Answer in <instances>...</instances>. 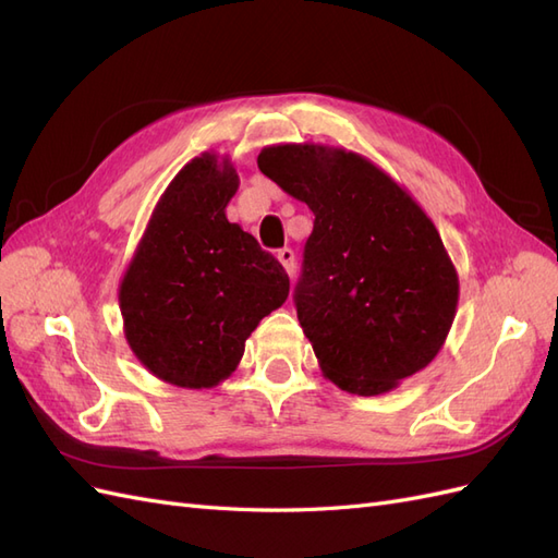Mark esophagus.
<instances>
[{"label":"esophagus","instance_id":"obj_1","mask_svg":"<svg viewBox=\"0 0 558 558\" xmlns=\"http://www.w3.org/2000/svg\"><path fill=\"white\" fill-rule=\"evenodd\" d=\"M277 258L283 265L286 272H289V277H293V272H295V253L291 248H279Z\"/></svg>","mask_w":558,"mask_h":558}]
</instances>
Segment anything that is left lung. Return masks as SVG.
I'll return each mask as SVG.
<instances>
[{"label": "left lung", "instance_id": "8db88e82", "mask_svg": "<svg viewBox=\"0 0 558 558\" xmlns=\"http://www.w3.org/2000/svg\"><path fill=\"white\" fill-rule=\"evenodd\" d=\"M258 167L314 214L295 310L320 373L347 393L393 391L440 353L453 324L459 275L440 232L353 150L275 144Z\"/></svg>", "mask_w": 558, "mask_h": 558}]
</instances>
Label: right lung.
<instances>
[{"label": "right lung", "instance_id": "obj_1", "mask_svg": "<svg viewBox=\"0 0 558 558\" xmlns=\"http://www.w3.org/2000/svg\"><path fill=\"white\" fill-rule=\"evenodd\" d=\"M230 158H193L167 185L118 286L125 340L158 379L214 388L238 369L263 316L289 298L281 263L226 216Z\"/></svg>", "mask_w": 558, "mask_h": 558}]
</instances>
